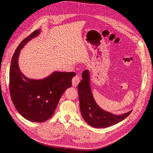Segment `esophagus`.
Instances as JSON below:
<instances>
[{"instance_id":"obj_1","label":"esophagus","mask_w":153,"mask_h":153,"mask_svg":"<svg viewBox=\"0 0 153 153\" xmlns=\"http://www.w3.org/2000/svg\"><path fill=\"white\" fill-rule=\"evenodd\" d=\"M79 81H80V79H79V76L78 75H76L72 79V86L73 87H77L78 84L79 83Z\"/></svg>"}]
</instances>
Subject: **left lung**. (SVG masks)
Segmentation results:
<instances>
[{"instance_id":"left-lung-1","label":"left lung","mask_w":153,"mask_h":153,"mask_svg":"<svg viewBox=\"0 0 153 153\" xmlns=\"http://www.w3.org/2000/svg\"><path fill=\"white\" fill-rule=\"evenodd\" d=\"M82 79L77 86L80 111L83 119L90 126L94 128L109 127L121 122L130 114L132 111L116 115L102 109L93 98L89 71H83Z\"/></svg>"}]
</instances>
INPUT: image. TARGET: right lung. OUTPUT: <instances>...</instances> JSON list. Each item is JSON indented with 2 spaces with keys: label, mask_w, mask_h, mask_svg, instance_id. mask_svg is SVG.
I'll return each instance as SVG.
<instances>
[{
  "label": "right lung",
  "mask_w": 153,
  "mask_h": 153,
  "mask_svg": "<svg viewBox=\"0 0 153 153\" xmlns=\"http://www.w3.org/2000/svg\"><path fill=\"white\" fill-rule=\"evenodd\" d=\"M36 30L19 44L11 62L9 89L11 99L18 112L26 120L42 123L53 116L63 93L72 86L76 73L55 71L42 79H33L24 76L18 66L22 49L32 39L38 36Z\"/></svg>",
  "instance_id": "1"
}]
</instances>
